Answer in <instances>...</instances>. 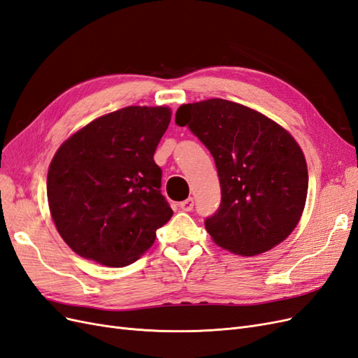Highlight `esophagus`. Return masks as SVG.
Listing matches in <instances>:
<instances>
[{
	"instance_id": "1",
	"label": "esophagus",
	"mask_w": 358,
	"mask_h": 358,
	"mask_svg": "<svg viewBox=\"0 0 358 358\" xmlns=\"http://www.w3.org/2000/svg\"><path fill=\"white\" fill-rule=\"evenodd\" d=\"M179 208H180L183 212H191V210L194 209V199L189 197V199H187V200H183V201L179 204Z\"/></svg>"
}]
</instances>
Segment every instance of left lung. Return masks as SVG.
Masks as SVG:
<instances>
[{
	"mask_svg": "<svg viewBox=\"0 0 358 358\" xmlns=\"http://www.w3.org/2000/svg\"><path fill=\"white\" fill-rule=\"evenodd\" d=\"M176 124L209 149L221 204L204 227L216 245L252 257L285 241L305 209L308 166L287 129L246 106L222 99L182 104Z\"/></svg>",
	"mask_w": 358,
	"mask_h": 358,
	"instance_id": "8db88e82",
	"label": "left lung"
}]
</instances>
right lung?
Returning a JSON list of instances; mask_svg holds the SVG:
<instances>
[{
	"label": "right lung",
	"instance_id": "obj_1",
	"mask_svg": "<svg viewBox=\"0 0 358 358\" xmlns=\"http://www.w3.org/2000/svg\"><path fill=\"white\" fill-rule=\"evenodd\" d=\"M166 106H128L64 142L48 171V201L73 251L109 267L134 263L173 215L154 154L170 124Z\"/></svg>",
	"mask_w": 358,
	"mask_h": 358
}]
</instances>
